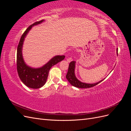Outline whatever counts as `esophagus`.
I'll return each instance as SVG.
<instances>
[{
  "label": "esophagus",
  "instance_id": "34e87169",
  "mask_svg": "<svg viewBox=\"0 0 131 131\" xmlns=\"http://www.w3.org/2000/svg\"><path fill=\"white\" fill-rule=\"evenodd\" d=\"M67 61L68 62H70L71 61H73V59L72 57H69V58H67Z\"/></svg>",
  "mask_w": 131,
  "mask_h": 131
}]
</instances>
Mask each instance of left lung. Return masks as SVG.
<instances>
[{"instance_id":"1","label":"left lung","mask_w":131,"mask_h":131,"mask_svg":"<svg viewBox=\"0 0 131 131\" xmlns=\"http://www.w3.org/2000/svg\"><path fill=\"white\" fill-rule=\"evenodd\" d=\"M117 52H118V50L117 49H116L117 54L118 53ZM75 63H76V62L75 61H72L69 63L68 72H67V74L66 75L67 79L68 80V81L69 82L70 84L72 86L76 87V88H81V89L90 88H92V87L97 85V84H99V83L102 82L104 79H103V80H101L100 81L96 83H94V84H87V83L82 82L80 81L77 78L75 74Z\"/></svg>"}]
</instances>
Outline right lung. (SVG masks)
<instances>
[{
    "label": "right lung",
    "instance_id": "right-lung-1",
    "mask_svg": "<svg viewBox=\"0 0 131 131\" xmlns=\"http://www.w3.org/2000/svg\"><path fill=\"white\" fill-rule=\"evenodd\" d=\"M44 19L34 23L30 25L21 36L17 50V69L21 80L26 86L31 89H39L45 84L49 70L53 66L64 59L65 56H55L40 68H32L25 63L22 56L23 42L29 30L34 26L44 22Z\"/></svg>",
    "mask_w": 131,
    "mask_h": 131
}]
</instances>
